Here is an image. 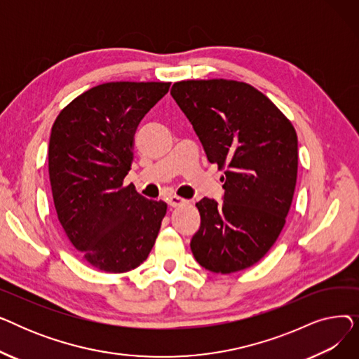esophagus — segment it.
Returning <instances> with one entry per match:
<instances>
[{
    "label": "esophagus",
    "instance_id": "esophagus-1",
    "mask_svg": "<svg viewBox=\"0 0 359 359\" xmlns=\"http://www.w3.org/2000/svg\"><path fill=\"white\" fill-rule=\"evenodd\" d=\"M167 203L172 206V208H177V206H183V205H187V201L180 198V196H176V195H172L167 198Z\"/></svg>",
    "mask_w": 359,
    "mask_h": 359
}]
</instances>
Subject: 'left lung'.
I'll return each instance as SVG.
<instances>
[{
  "label": "left lung",
  "instance_id": "left-lung-1",
  "mask_svg": "<svg viewBox=\"0 0 359 359\" xmlns=\"http://www.w3.org/2000/svg\"><path fill=\"white\" fill-rule=\"evenodd\" d=\"M170 93L210 163L225 175L224 202L196 203L201 229L191 241L194 257L214 273L248 269L271 250L287 222L298 172L297 132L248 83L186 80Z\"/></svg>",
  "mask_w": 359,
  "mask_h": 359
}]
</instances>
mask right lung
<instances>
[{
    "instance_id": "obj_1",
    "label": "right lung",
    "mask_w": 359,
    "mask_h": 359,
    "mask_svg": "<svg viewBox=\"0 0 359 359\" xmlns=\"http://www.w3.org/2000/svg\"><path fill=\"white\" fill-rule=\"evenodd\" d=\"M168 88L104 83L75 97L53 122L48 167L55 210L72 246L99 271L138 268L158 236L167 203L145 199L123 179L135 130Z\"/></svg>"
}]
</instances>
